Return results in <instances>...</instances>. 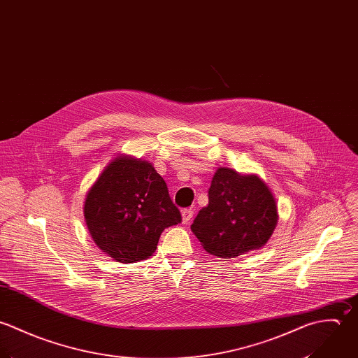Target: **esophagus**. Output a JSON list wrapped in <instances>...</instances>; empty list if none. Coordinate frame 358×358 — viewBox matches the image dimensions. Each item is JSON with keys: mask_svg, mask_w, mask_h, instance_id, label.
<instances>
[{"mask_svg": "<svg viewBox=\"0 0 358 358\" xmlns=\"http://www.w3.org/2000/svg\"><path fill=\"white\" fill-rule=\"evenodd\" d=\"M181 215H182V222L187 224V222H189V220L192 218L194 210H192V209H184V210L181 212Z\"/></svg>", "mask_w": 358, "mask_h": 358, "instance_id": "1", "label": "esophagus"}]
</instances>
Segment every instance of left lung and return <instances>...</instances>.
Here are the masks:
<instances>
[{
	"label": "left lung",
	"instance_id": "obj_1",
	"mask_svg": "<svg viewBox=\"0 0 358 358\" xmlns=\"http://www.w3.org/2000/svg\"><path fill=\"white\" fill-rule=\"evenodd\" d=\"M277 222L275 198L260 177L220 167L209 188V205L191 229L208 253L231 259L264 246Z\"/></svg>",
	"mask_w": 358,
	"mask_h": 358
}]
</instances>
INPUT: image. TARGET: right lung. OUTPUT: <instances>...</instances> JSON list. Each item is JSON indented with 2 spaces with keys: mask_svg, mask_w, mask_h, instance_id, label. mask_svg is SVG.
I'll return each instance as SVG.
<instances>
[{
  "mask_svg": "<svg viewBox=\"0 0 358 358\" xmlns=\"http://www.w3.org/2000/svg\"><path fill=\"white\" fill-rule=\"evenodd\" d=\"M84 218L102 252L120 263H137L153 255L160 234L181 222V213L155 167L123 155L87 192Z\"/></svg>",
  "mask_w": 358,
  "mask_h": 358,
  "instance_id": "obj_1",
  "label": "right lung"
}]
</instances>
